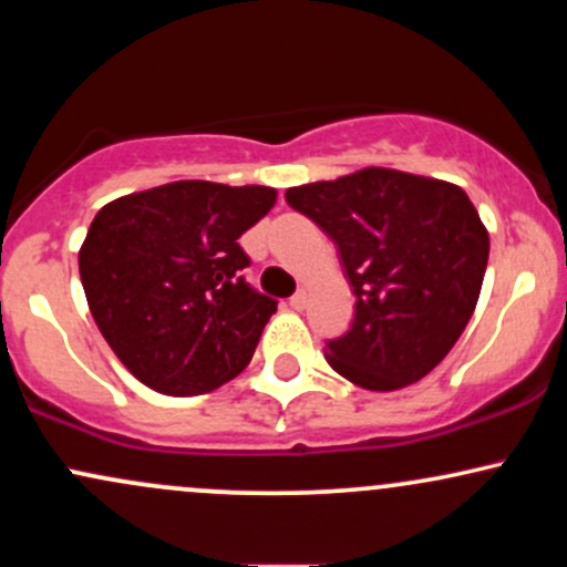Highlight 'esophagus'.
<instances>
[{"instance_id":"esophagus-1","label":"esophagus","mask_w":567,"mask_h":567,"mask_svg":"<svg viewBox=\"0 0 567 567\" xmlns=\"http://www.w3.org/2000/svg\"><path fill=\"white\" fill-rule=\"evenodd\" d=\"M306 303H309V292H306V288H301V290L296 292V296L290 298V306H292V309H296V311L306 309Z\"/></svg>"}]
</instances>
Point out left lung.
<instances>
[{
  "instance_id": "left-lung-1",
  "label": "left lung",
  "mask_w": 567,
  "mask_h": 567,
  "mask_svg": "<svg viewBox=\"0 0 567 567\" xmlns=\"http://www.w3.org/2000/svg\"><path fill=\"white\" fill-rule=\"evenodd\" d=\"M285 199L338 245L357 296L349 333L324 347L328 365L370 392L432 373L474 315L491 252L464 188L362 167Z\"/></svg>"
}]
</instances>
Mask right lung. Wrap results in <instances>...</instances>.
Listing matches in <instances>:
<instances>
[{
  "label": "right lung",
  "mask_w": 567,
  "mask_h": 567,
  "mask_svg": "<svg viewBox=\"0 0 567 567\" xmlns=\"http://www.w3.org/2000/svg\"><path fill=\"white\" fill-rule=\"evenodd\" d=\"M277 188L175 181L97 210L80 247L90 315L120 362L159 394H207L252 360L277 301L245 282L237 239Z\"/></svg>",
  "instance_id": "right-lung-1"
}]
</instances>
